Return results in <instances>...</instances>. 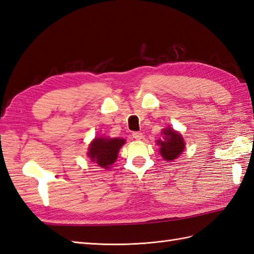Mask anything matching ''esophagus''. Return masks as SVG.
Listing matches in <instances>:
<instances>
[{
  "label": "esophagus",
  "mask_w": 254,
  "mask_h": 254,
  "mask_svg": "<svg viewBox=\"0 0 254 254\" xmlns=\"http://www.w3.org/2000/svg\"><path fill=\"white\" fill-rule=\"evenodd\" d=\"M132 138L136 140H141L142 139V132L141 131H133L132 132Z\"/></svg>",
  "instance_id": "1"
}]
</instances>
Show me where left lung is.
Returning a JSON list of instances; mask_svg holds the SVG:
<instances>
[{"instance_id": "obj_1", "label": "left lung", "mask_w": 254, "mask_h": 254, "mask_svg": "<svg viewBox=\"0 0 254 254\" xmlns=\"http://www.w3.org/2000/svg\"><path fill=\"white\" fill-rule=\"evenodd\" d=\"M164 140H159L157 143L161 145L160 153L166 161L175 160L179 156L185 149V142L182 136L171 128H166L163 130Z\"/></svg>"}]
</instances>
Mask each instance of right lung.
I'll return each instance as SVG.
<instances>
[{
    "label": "right lung",
    "mask_w": 254,
    "mask_h": 254,
    "mask_svg": "<svg viewBox=\"0 0 254 254\" xmlns=\"http://www.w3.org/2000/svg\"><path fill=\"white\" fill-rule=\"evenodd\" d=\"M124 143L125 140L120 138H95L89 146L88 155L102 168H109L116 161Z\"/></svg>",
    "instance_id": "1"
}]
</instances>
